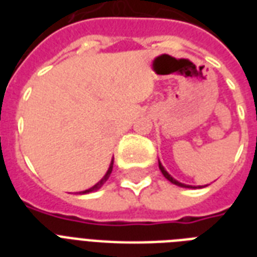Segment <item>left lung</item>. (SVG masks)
I'll list each match as a JSON object with an SVG mask.
<instances>
[{
    "mask_svg": "<svg viewBox=\"0 0 257 257\" xmlns=\"http://www.w3.org/2000/svg\"><path fill=\"white\" fill-rule=\"evenodd\" d=\"M159 168H160L161 173L164 175V177L167 180H169L172 184H175V185H179V187H183V188H204V187H207V185H204V187H201V185H199V187H192V185H187V184H183V183H180V181H177V180H175L173 177H172L171 175H169L168 172L165 171V168L163 167V164L160 163V160H159Z\"/></svg>",
    "mask_w": 257,
    "mask_h": 257,
    "instance_id": "obj_1",
    "label": "left lung"
}]
</instances>
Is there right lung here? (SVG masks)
Instances as JSON below:
<instances>
[{
    "label": "right lung",
    "instance_id": "1",
    "mask_svg": "<svg viewBox=\"0 0 257 257\" xmlns=\"http://www.w3.org/2000/svg\"><path fill=\"white\" fill-rule=\"evenodd\" d=\"M112 169H113V159H112V161H110V165H109L108 171H106V173H105L104 177H102V179H101L100 181L96 184V185H93L92 188H89V189H85V191L80 192V195H85V193H89V192H94V191H97V189H100V188L102 187L105 183H106V180L109 179V176H110V173H112Z\"/></svg>",
    "mask_w": 257,
    "mask_h": 257
}]
</instances>
